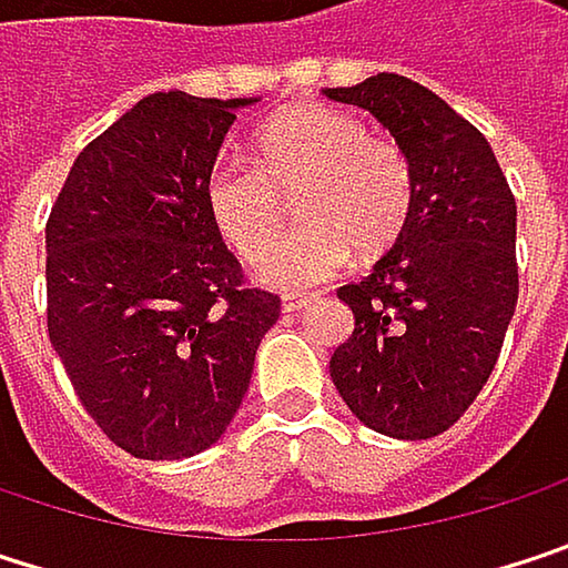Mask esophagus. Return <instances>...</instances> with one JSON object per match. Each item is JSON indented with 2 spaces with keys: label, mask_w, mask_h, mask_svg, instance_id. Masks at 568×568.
I'll use <instances>...</instances> for the list:
<instances>
[{
  "label": "esophagus",
  "mask_w": 568,
  "mask_h": 568,
  "mask_svg": "<svg viewBox=\"0 0 568 568\" xmlns=\"http://www.w3.org/2000/svg\"><path fill=\"white\" fill-rule=\"evenodd\" d=\"M308 302H312V295H285L283 312H302V308H305Z\"/></svg>",
  "instance_id": "1"
}]
</instances>
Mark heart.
Returning <instances> with one entry per match:
<instances>
[{
  "label": "heart",
  "instance_id": "1",
  "mask_svg": "<svg viewBox=\"0 0 568 568\" xmlns=\"http://www.w3.org/2000/svg\"><path fill=\"white\" fill-rule=\"evenodd\" d=\"M300 193L293 215L300 233L283 247L282 203ZM206 213L230 250L260 263L273 288H305L332 280L348 253L375 260L404 236L417 180L407 151L325 104H298L276 114L250 148V168L216 164L206 176Z\"/></svg>",
  "mask_w": 568,
  "mask_h": 568
}]
</instances>
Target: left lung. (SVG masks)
<instances>
[{
	"instance_id": "left-lung-1",
	"label": "left lung",
	"mask_w": 568,
	"mask_h": 568,
	"mask_svg": "<svg viewBox=\"0 0 568 568\" xmlns=\"http://www.w3.org/2000/svg\"><path fill=\"white\" fill-rule=\"evenodd\" d=\"M325 98L372 111L417 180L404 236L362 283L338 288L355 328L328 362L352 414L400 440L454 427L487 385L519 295L516 200L487 138L404 74Z\"/></svg>"
}]
</instances>
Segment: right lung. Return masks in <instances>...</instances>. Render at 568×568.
Returning <instances> with one entry per match:
<instances>
[{
    "label": "right lung",
    "instance_id": "right-lung-1",
    "mask_svg": "<svg viewBox=\"0 0 568 568\" xmlns=\"http://www.w3.org/2000/svg\"><path fill=\"white\" fill-rule=\"evenodd\" d=\"M243 104L148 94L78 154L45 223L52 348L94 424L141 460L223 437L280 318L203 196Z\"/></svg>",
    "mask_w": 568,
    "mask_h": 568
}]
</instances>
